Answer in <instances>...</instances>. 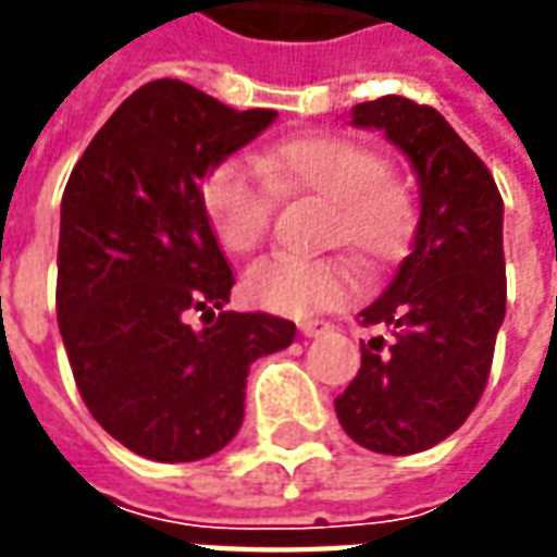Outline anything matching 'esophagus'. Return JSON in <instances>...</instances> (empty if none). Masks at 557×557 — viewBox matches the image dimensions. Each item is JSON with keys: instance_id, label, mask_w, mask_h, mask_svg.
<instances>
[{"instance_id": "34e87169", "label": "esophagus", "mask_w": 557, "mask_h": 557, "mask_svg": "<svg viewBox=\"0 0 557 557\" xmlns=\"http://www.w3.org/2000/svg\"><path fill=\"white\" fill-rule=\"evenodd\" d=\"M331 322H325V319H310V322H301L298 325V331H301L304 337H319V334H327L331 331Z\"/></svg>"}]
</instances>
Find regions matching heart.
<instances>
[{
	"mask_svg": "<svg viewBox=\"0 0 557 557\" xmlns=\"http://www.w3.org/2000/svg\"><path fill=\"white\" fill-rule=\"evenodd\" d=\"M280 199H319L327 206L322 244L346 247L361 265L379 268L406 247L411 196L382 160L346 137H298L259 158V170L223 160L202 184V206L218 242L247 256L262 247ZM355 292V274L343 259H265L247 271L244 298L280 315L331 310Z\"/></svg>",
	"mask_w": 557,
	"mask_h": 557,
	"instance_id": "obj_1",
	"label": "heart"
}]
</instances>
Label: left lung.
Instances as JSON below:
<instances>
[{
	"mask_svg": "<svg viewBox=\"0 0 557 557\" xmlns=\"http://www.w3.org/2000/svg\"><path fill=\"white\" fill-rule=\"evenodd\" d=\"M351 125L382 131L409 158L420 218L409 256L361 310L387 337L361 343V370L334 409L351 442L409 456L459 430L490 379L507 307L504 202L438 110L385 95L351 107Z\"/></svg>",
	"mask_w": 557,
	"mask_h": 557,
	"instance_id": "obj_1",
	"label": "left lung"
}]
</instances>
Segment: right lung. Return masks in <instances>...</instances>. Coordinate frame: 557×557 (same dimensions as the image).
I'll use <instances>...</instances> for the list:
<instances>
[{"mask_svg":"<svg viewBox=\"0 0 557 557\" xmlns=\"http://www.w3.org/2000/svg\"><path fill=\"white\" fill-rule=\"evenodd\" d=\"M274 110H232L182 79H154L95 134L67 178L55 313L79 397L127 450L158 462L218 454L244 420L256 358L295 325L232 313V268L202 182L253 143ZM203 313L206 329L189 325Z\"/></svg>","mask_w":557,"mask_h":557,"instance_id":"1","label":"right lung"}]
</instances>
